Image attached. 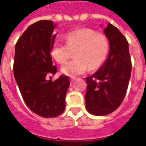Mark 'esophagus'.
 <instances>
[{"instance_id": "obj_1", "label": "esophagus", "mask_w": 146, "mask_h": 146, "mask_svg": "<svg viewBox=\"0 0 146 146\" xmlns=\"http://www.w3.org/2000/svg\"><path fill=\"white\" fill-rule=\"evenodd\" d=\"M75 80H76V77H73V78L70 79V81H71V82H73Z\"/></svg>"}]
</instances>
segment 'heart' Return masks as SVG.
Here are the masks:
<instances>
[{"mask_svg": "<svg viewBox=\"0 0 146 146\" xmlns=\"http://www.w3.org/2000/svg\"><path fill=\"white\" fill-rule=\"evenodd\" d=\"M64 39L66 44L54 42L50 52L59 64L66 63L74 52L75 59L61 69L65 75L75 76L84 73L88 68L90 70H97L108 58L110 41L104 33L92 28H80L64 35Z\"/></svg>", "mask_w": 146, "mask_h": 146, "instance_id": "obj_1", "label": "heart"}]
</instances>
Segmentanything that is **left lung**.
Returning <instances> with one entry per match:
<instances>
[{
  "mask_svg": "<svg viewBox=\"0 0 146 146\" xmlns=\"http://www.w3.org/2000/svg\"><path fill=\"white\" fill-rule=\"evenodd\" d=\"M110 41L108 58L100 70L86 77V110L94 115L115 111L125 98L131 75L129 44L125 36L111 23L104 29Z\"/></svg>",
  "mask_w": 146,
  "mask_h": 146,
  "instance_id": "obj_1",
  "label": "left lung"
}]
</instances>
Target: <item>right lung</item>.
Masks as SVG:
<instances>
[{
    "label": "right lung",
    "mask_w": 146,
    "mask_h": 146,
    "mask_svg": "<svg viewBox=\"0 0 146 146\" xmlns=\"http://www.w3.org/2000/svg\"><path fill=\"white\" fill-rule=\"evenodd\" d=\"M55 24L39 20L27 27L16 42L13 64L14 76L27 107L43 118L62 114L70 82L61 75L54 81L50 76L57 73L53 65L50 47L55 39Z\"/></svg>",
    "instance_id": "1"
}]
</instances>
